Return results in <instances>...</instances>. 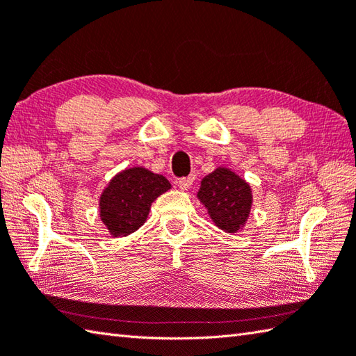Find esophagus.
Segmentation results:
<instances>
[{"label":"esophagus","mask_w":356,"mask_h":356,"mask_svg":"<svg viewBox=\"0 0 356 356\" xmlns=\"http://www.w3.org/2000/svg\"><path fill=\"white\" fill-rule=\"evenodd\" d=\"M193 180H194V177H182V179H179V180H177V186H179L182 191L190 190L191 185H193Z\"/></svg>","instance_id":"1"}]
</instances>
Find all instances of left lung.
<instances>
[{
  "label": "left lung",
  "instance_id": "8db88e82",
  "mask_svg": "<svg viewBox=\"0 0 356 356\" xmlns=\"http://www.w3.org/2000/svg\"><path fill=\"white\" fill-rule=\"evenodd\" d=\"M197 197L214 225L227 233H238L245 225L253 204L252 186L224 166L202 179Z\"/></svg>",
  "mask_w": 356,
  "mask_h": 356
}]
</instances>
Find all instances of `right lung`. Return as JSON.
Masks as SVG:
<instances>
[{
	"mask_svg": "<svg viewBox=\"0 0 356 356\" xmlns=\"http://www.w3.org/2000/svg\"><path fill=\"white\" fill-rule=\"evenodd\" d=\"M170 188L162 174L142 166L118 172L100 196V219L114 238L134 233L145 224L152 202Z\"/></svg>",
	"mask_w": 356,
	"mask_h": 356,
	"instance_id": "add662e5",
	"label": "right lung"
}]
</instances>
